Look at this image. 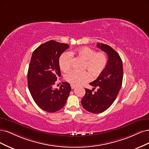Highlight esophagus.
Instances as JSON below:
<instances>
[{
	"mask_svg": "<svg viewBox=\"0 0 149 149\" xmlns=\"http://www.w3.org/2000/svg\"><path fill=\"white\" fill-rule=\"evenodd\" d=\"M70 86H71V88H72V89H74V88H75V85H71Z\"/></svg>",
	"mask_w": 149,
	"mask_h": 149,
	"instance_id": "1",
	"label": "esophagus"
}]
</instances>
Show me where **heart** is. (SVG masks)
I'll list each match as a JSON object with an SVG mask.
<instances>
[{
    "label": "heart",
    "mask_w": 149,
    "mask_h": 149,
    "mask_svg": "<svg viewBox=\"0 0 149 149\" xmlns=\"http://www.w3.org/2000/svg\"><path fill=\"white\" fill-rule=\"evenodd\" d=\"M72 55L84 61L81 69L87 70L77 72L72 70L64 75V79L73 85H79L90 79V74L92 77H97L103 73L106 68L108 59L107 56L102 51L95 52L89 47L84 46L75 50V52L65 51L61 54L59 59V65L62 71L66 72L71 68Z\"/></svg>",
    "instance_id": "heart-1"
}]
</instances>
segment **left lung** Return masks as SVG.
Listing matches in <instances>:
<instances>
[{
	"instance_id": "8db88e82",
	"label": "left lung",
	"mask_w": 149,
	"mask_h": 149,
	"mask_svg": "<svg viewBox=\"0 0 149 149\" xmlns=\"http://www.w3.org/2000/svg\"><path fill=\"white\" fill-rule=\"evenodd\" d=\"M97 47L108 54L107 65L103 73L89 84L93 88H86L81 101L85 109L95 114L106 111L111 107L121 88L123 79V62L118 52L103 43H98ZM96 88L97 91L93 93L92 91Z\"/></svg>"
}]
</instances>
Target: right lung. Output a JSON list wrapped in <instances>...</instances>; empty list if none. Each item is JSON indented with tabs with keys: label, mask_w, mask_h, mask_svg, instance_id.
<instances>
[{
	"label": "right lung",
	"mask_w": 149,
	"mask_h": 149,
	"mask_svg": "<svg viewBox=\"0 0 149 149\" xmlns=\"http://www.w3.org/2000/svg\"><path fill=\"white\" fill-rule=\"evenodd\" d=\"M69 46L51 40L38 46L33 51L28 70V86L35 102L49 113L64 107L71 91L68 82H62L59 89H52L61 77L59 59Z\"/></svg>",
	"instance_id": "1"
}]
</instances>
